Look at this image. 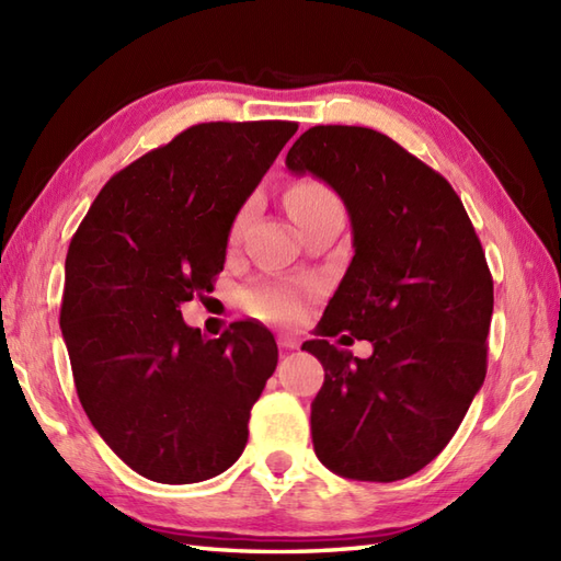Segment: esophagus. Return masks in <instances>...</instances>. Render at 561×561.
<instances>
[{"label":"esophagus","mask_w":561,"mask_h":561,"mask_svg":"<svg viewBox=\"0 0 561 561\" xmlns=\"http://www.w3.org/2000/svg\"><path fill=\"white\" fill-rule=\"evenodd\" d=\"M277 342H279L282 350H296V347H299V337H294V335H279Z\"/></svg>","instance_id":"obj_1"}]
</instances>
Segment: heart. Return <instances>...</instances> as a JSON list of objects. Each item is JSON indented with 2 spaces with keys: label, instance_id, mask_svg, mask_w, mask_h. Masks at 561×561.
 <instances>
[{
  "label": "heart",
  "instance_id": "b5f03b06",
  "mask_svg": "<svg viewBox=\"0 0 561 561\" xmlns=\"http://www.w3.org/2000/svg\"><path fill=\"white\" fill-rule=\"evenodd\" d=\"M332 205H340L337 195L318 181H304L289 187L287 193V207L291 211L294 221H299L308 214L318 209H325ZM248 219V207L238 214L231 226V241L241 236ZM308 304V289L296 287V284H279V282H257L245 291V306L248 311L267 323H294L306 311Z\"/></svg>",
  "mask_w": 561,
  "mask_h": 561
}]
</instances>
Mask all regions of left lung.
<instances>
[{"instance_id":"1","label":"left lung","mask_w":561,"mask_h":561,"mask_svg":"<svg viewBox=\"0 0 561 561\" xmlns=\"http://www.w3.org/2000/svg\"><path fill=\"white\" fill-rule=\"evenodd\" d=\"M287 165L335 190L354 233L320 340L301 347L325 368L316 456L350 480H404L446 448L484 383L494 282L482 243L446 178L376 129L316 125ZM344 329L375 344L368 360L329 344Z\"/></svg>"}]
</instances>
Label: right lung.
Here are the masks:
<instances>
[{"mask_svg": "<svg viewBox=\"0 0 561 561\" xmlns=\"http://www.w3.org/2000/svg\"><path fill=\"white\" fill-rule=\"evenodd\" d=\"M299 125L202 123L115 173L71 236L59 325L93 428L141 478H217L248 444L277 366L255 323L217 340L187 328L224 270L238 209Z\"/></svg>", "mask_w": 561, "mask_h": 561, "instance_id": "add662e5", "label": "right lung"}]
</instances>
